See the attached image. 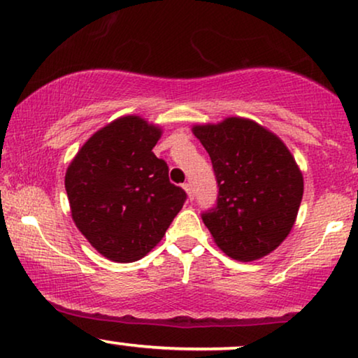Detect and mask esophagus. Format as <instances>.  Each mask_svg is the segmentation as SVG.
<instances>
[{
	"label": "esophagus",
	"mask_w": 358,
	"mask_h": 358,
	"mask_svg": "<svg viewBox=\"0 0 358 358\" xmlns=\"http://www.w3.org/2000/svg\"><path fill=\"white\" fill-rule=\"evenodd\" d=\"M182 189L185 190V194H187V197L192 200L194 199V190H192V184L190 182H185V184H182Z\"/></svg>",
	"instance_id": "obj_1"
}]
</instances>
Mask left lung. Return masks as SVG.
<instances>
[{
    "instance_id": "1",
    "label": "left lung",
    "mask_w": 358,
    "mask_h": 358,
    "mask_svg": "<svg viewBox=\"0 0 358 358\" xmlns=\"http://www.w3.org/2000/svg\"><path fill=\"white\" fill-rule=\"evenodd\" d=\"M212 159L218 203L203 213L213 241L231 259L251 262L280 246L296 222L303 174L287 145L246 117L194 124Z\"/></svg>"
}]
</instances>
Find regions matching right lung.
Returning <instances> with one entry per match:
<instances>
[{"label":"right lung","instance_id":"obj_1","mask_svg":"<svg viewBox=\"0 0 358 358\" xmlns=\"http://www.w3.org/2000/svg\"><path fill=\"white\" fill-rule=\"evenodd\" d=\"M163 129L130 114L94 131L68 164L71 218L102 256L127 264L145 257L182 208L185 192L156 158Z\"/></svg>","mask_w":358,"mask_h":358}]
</instances>
